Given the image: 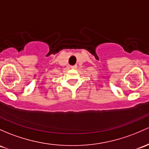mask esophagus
I'll list each match as a JSON object with an SVG mask.
<instances>
[{
  "instance_id": "obj_1",
  "label": "esophagus",
  "mask_w": 149,
  "mask_h": 149,
  "mask_svg": "<svg viewBox=\"0 0 149 149\" xmlns=\"http://www.w3.org/2000/svg\"><path fill=\"white\" fill-rule=\"evenodd\" d=\"M77 68V66L76 65H74V66H71V68H73V69H75V68Z\"/></svg>"
}]
</instances>
